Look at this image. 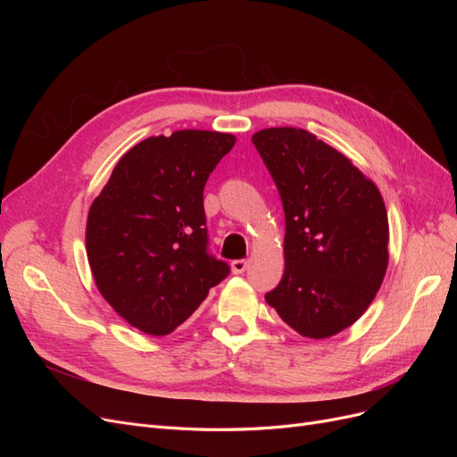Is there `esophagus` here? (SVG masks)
<instances>
[{"mask_svg":"<svg viewBox=\"0 0 457 457\" xmlns=\"http://www.w3.org/2000/svg\"><path fill=\"white\" fill-rule=\"evenodd\" d=\"M230 267H232L234 274H242L247 269V259H234L230 262Z\"/></svg>","mask_w":457,"mask_h":457,"instance_id":"obj_1","label":"esophagus"}]
</instances>
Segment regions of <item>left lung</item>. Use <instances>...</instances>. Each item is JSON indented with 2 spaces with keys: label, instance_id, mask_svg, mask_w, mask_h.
<instances>
[{
  "label": "left lung",
  "instance_id": "obj_1",
  "mask_svg": "<svg viewBox=\"0 0 457 457\" xmlns=\"http://www.w3.org/2000/svg\"><path fill=\"white\" fill-rule=\"evenodd\" d=\"M286 217L280 284L265 295L301 336L324 339L362 316L389 262V220L378 187L305 129L252 137Z\"/></svg>",
  "mask_w": 457,
  "mask_h": 457
}]
</instances>
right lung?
Listing matches in <instances>:
<instances>
[{
	"mask_svg": "<svg viewBox=\"0 0 457 457\" xmlns=\"http://www.w3.org/2000/svg\"><path fill=\"white\" fill-rule=\"evenodd\" d=\"M230 133L148 137L121 156L87 217L95 284L123 320L168 336L230 267L210 252L204 187L234 146Z\"/></svg>",
	"mask_w": 457,
	"mask_h": 457,
	"instance_id": "obj_1",
	"label": "right lung"
}]
</instances>
